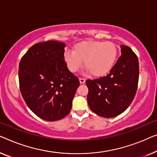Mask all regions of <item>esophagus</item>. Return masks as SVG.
Masks as SVG:
<instances>
[{
    "mask_svg": "<svg viewBox=\"0 0 157 157\" xmlns=\"http://www.w3.org/2000/svg\"><path fill=\"white\" fill-rule=\"evenodd\" d=\"M85 82V79L84 78H79V83L84 84Z\"/></svg>",
    "mask_w": 157,
    "mask_h": 157,
    "instance_id": "obj_1",
    "label": "esophagus"
}]
</instances>
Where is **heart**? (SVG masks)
I'll use <instances>...</instances> for the list:
<instances>
[{"mask_svg":"<svg viewBox=\"0 0 157 157\" xmlns=\"http://www.w3.org/2000/svg\"><path fill=\"white\" fill-rule=\"evenodd\" d=\"M118 50L112 42L85 40L75 44L72 51L64 54L67 67L72 73L85 67L92 76L100 78L109 73L114 67Z\"/></svg>","mask_w":157,"mask_h":157,"instance_id":"1","label":"heart"}]
</instances>
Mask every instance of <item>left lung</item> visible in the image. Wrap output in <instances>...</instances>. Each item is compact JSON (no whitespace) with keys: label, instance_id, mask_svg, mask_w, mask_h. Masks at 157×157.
Listing matches in <instances>:
<instances>
[{"label":"left lung","instance_id":"obj_1","mask_svg":"<svg viewBox=\"0 0 157 157\" xmlns=\"http://www.w3.org/2000/svg\"><path fill=\"white\" fill-rule=\"evenodd\" d=\"M121 56L107 76L86 81L90 109L112 118L122 114L133 101L139 80V60L129 47L121 45Z\"/></svg>","mask_w":157,"mask_h":157}]
</instances>
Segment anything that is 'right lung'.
<instances>
[{
    "mask_svg": "<svg viewBox=\"0 0 157 157\" xmlns=\"http://www.w3.org/2000/svg\"><path fill=\"white\" fill-rule=\"evenodd\" d=\"M65 46L56 40L36 43L19 64L20 90L26 105L37 117L50 122L70 113L79 85L64 60Z\"/></svg>",
    "mask_w": 157,
    "mask_h": 157,
    "instance_id": "1",
    "label": "right lung"
}]
</instances>
